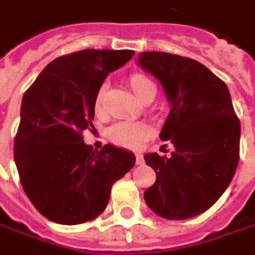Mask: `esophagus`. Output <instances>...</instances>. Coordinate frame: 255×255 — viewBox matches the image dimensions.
<instances>
[{
	"instance_id": "esophagus-1",
	"label": "esophagus",
	"mask_w": 255,
	"mask_h": 255,
	"mask_svg": "<svg viewBox=\"0 0 255 255\" xmlns=\"http://www.w3.org/2000/svg\"><path fill=\"white\" fill-rule=\"evenodd\" d=\"M135 161H137V164H142L144 163V157H142L141 154H135Z\"/></svg>"
}]
</instances>
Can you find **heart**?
I'll return each mask as SVG.
<instances>
[{
    "label": "heart",
    "instance_id": "b5f03b06",
    "mask_svg": "<svg viewBox=\"0 0 255 255\" xmlns=\"http://www.w3.org/2000/svg\"><path fill=\"white\" fill-rule=\"evenodd\" d=\"M129 88L135 94V97L140 98L142 102L153 101L156 97V85L151 79H148L142 73H132L128 78ZM105 98H107V85H101L98 88L95 99H94V108L97 113H102L105 107ZM151 135V128L142 123H118L108 129L107 137L108 140L117 145L127 147V148H138L148 137Z\"/></svg>",
    "mask_w": 255,
    "mask_h": 255
}]
</instances>
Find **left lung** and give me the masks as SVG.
Instances as JSON below:
<instances>
[{"instance_id":"obj_1","label":"left lung","mask_w":255,"mask_h":255,"mask_svg":"<svg viewBox=\"0 0 255 255\" xmlns=\"http://www.w3.org/2000/svg\"><path fill=\"white\" fill-rule=\"evenodd\" d=\"M138 65L163 85L170 113L160 138L170 157L148 153L156 182L144 192L147 206L166 219H187L209 209L231 183L240 160L241 126L231 95L202 63L164 52L138 54Z\"/></svg>"}]
</instances>
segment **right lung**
<instances>
[{
  "label": "right lung",
  "instance_id": "right-lung-1",
  "mask_svg": "<svg viewBox=\"0 0 255 255\" xmlns=\"http://www.w3.org/2000/svg\"><path fill=\"white\" fill-rule=\"evenodd\" d=\"M132 56V50L95 49L60 56L24 94L14 160L25 195L53 222L95 219L107 208L114 183L135 163L131 151L111 144L97 151L82 135L94 128L98 88Z\"/></svg>",
  "mask_w": 255,
  "mask_h": 255
}]
</instances>
